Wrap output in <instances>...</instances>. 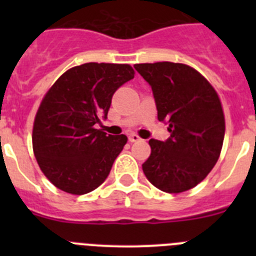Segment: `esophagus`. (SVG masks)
Masks as SVG:
<instances>
[{"label": "esophagus", "mask_w": 256, "mask_h": 256, "mask_svg": "<svg viewBox=\"0 0 256 256\" xmlns=\"http://www.w3.org/2000/svg\"><path fill=\"white\" fill-rule=\"evenodd\" d=\"M130 142H138V141H141V137H140L138 134H136V133H132V134H130Z\"/></svg>", "instance_id": "34e87169"}]
</instances>
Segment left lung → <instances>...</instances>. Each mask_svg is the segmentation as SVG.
<instances>
[{
  "label": "left lung",
  "instance_id": "obj_1",
  "mask_svg": "<svg viewBox=\"0 0 256 256\" xmlns=\"http://www.w3.org/2000/svg\"><path fill=\"white\" fill-rule=\"evenodd\" d=\"M152 90L158 119L166 120L170 137L151 138V154L142 164L156 188L180 194L198 186L220 155L226 132L220 98L204 76L180 62L136 64Z\"/></svg>",
  "mask_w": 256,
  "mask_h": 256
}]
</instances>
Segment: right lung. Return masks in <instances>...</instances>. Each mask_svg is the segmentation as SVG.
<instances>
[{"label":"right lung","mask_w":256,"mask_h":256,"mask_svg":"<svg viewBox=\"0 0 256 256\" xmlns=\"http://www.w3.org/2000/svg\"><path fill=\"white\" fill-rule=\"evenodd\" d=\"M134 78L128 64L87 62L66 70L40 101L33 124V152L47 180L61 191L84 195L108 178L126 134L96 130L114 92Z\"/></svg>","instance_id":"obj_1"}]
</instances>
